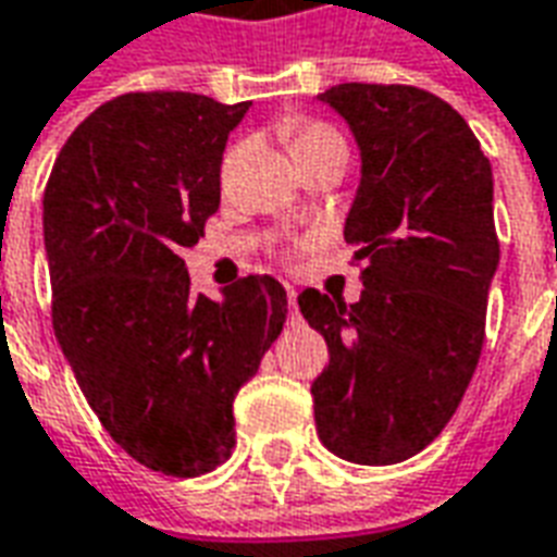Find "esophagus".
Masks as SVG:
<instances>
[{"mask_svg":"<svg viewBox=\"0 0 557 557\" xmlns=\"http://www.w3.org/2000/svg\"><path fill=\"white\" fill-rule=\"evenodd\" d=\"M289 319L292 325H298L301 322V313H298V292L289 289Z\"/></svg>","mask_w":557,"mask_h":557,"instance_id":"obj_1","label":"esophagus"}]
</instances>
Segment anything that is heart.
<instances>
[{"mask_svg":"<svg viewBox=\"0 0 557 557\" xmlns=\"http://www.w3.org/2000/svg\"><path fill=\"white\" fill-rule=\"evenodd\" d=\"M325 143H339L343 146V139L325 125H310L301 127L295 137H292V148H307V146H325Z\"/></svg>","mask_w":557,"mask_h":557,"instance_id":"obj_1","label":"heart"}]
</instances>
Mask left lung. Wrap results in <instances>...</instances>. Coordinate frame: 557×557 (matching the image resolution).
I'll use <instances>...</instances> for the list:
<instances>
[{"mask_svg":"<svg viewBox=\"0 0 557 557\" xmlns=\"http://www.w3.org/2000/svg\"><path fill=\"white\" fill-rule=\"evenodd\" d=\"M319 101L361 154L343 235L363 262V295H298L331 349L310 387L315 430L346 462L394 466L438 438L478 370L498 271L492 163L430 91L343 83Z\"/></svg>","mask_w":557,"mask_h":557,"instance_id":"left-lung-1","label":"left lung"}]
</instances>
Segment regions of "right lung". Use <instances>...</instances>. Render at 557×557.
I'll list each match as a JSON object with an SVG mask.
<instances>
[{
	"mask_svg": "<svg viewBox=\"0 0 557 557\" xmlns=\"http://www.w3.org/2000/svg\"><path fill=\"white\" fill-rule=\"evenodd\" d=\"M247 107L122 95L67 137L44 194L62 355L113 442L172 478L230 459L235 394L289 313L268 274L220 301L194 295L182 259L220 208V160Z\"/></svg>",
	"mask_w": 557,
	"mask_h": 557,
	"instance_id": "right-lung-1",
	"label": "right lung"
}]
</instances>
